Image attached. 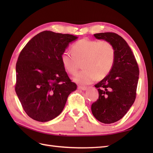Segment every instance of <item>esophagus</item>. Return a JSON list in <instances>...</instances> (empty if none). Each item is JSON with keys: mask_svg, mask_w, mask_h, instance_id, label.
Segmentation results:
<instances>
[{"mask_svg": "<svg viewBox=\"0 0 153 153\" xmlns=\"http://www.w3.org/2000/svg\"><path fill=\"white\" fill-rule=\"evenodd\" d=\"M77 89H79V90L85 91V90L87 89V87H83V86H78V87H77Z\"/></svg>", "mask_w": 153, "mask_h": 153, "instance_id": "esophagus-1", "label": "esophagus"}]
</instances>
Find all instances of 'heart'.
<instances>
[{"label":"heart","instance_id":"heart-1","mask_svg":"<svg viewBox=\"0 0 153 153\" xmlns=\"http://www.w3.org/2000/svg\"><path fill=\"white\" fill-rule=\"evenodd\" d=\"M72 53L64 51L61 55L63 66L70 74H75L81 63L84 70L77 74L74 80L80 85H87L97 77L102 79L111 71L116 57L114 47L106 40H91L84 38L71 47Z\"/></svg>","mask_w":153,"mask_h":153}]
</instances>
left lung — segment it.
Wrapping results in <instances>:
<instances>
[{
	"label": "left lung",
	"mask_w": 153,
	"mask_h": 153,
	"mask_svg": "<svg viewBox=\"0 0 153 153\" xmlns=\"http://www.w3.org/2000/svg\"><path fill=\"white\" fill-rule=\"evenodd\" d=\"M97 39L110 42L116 57L109 74L95 85L99 98L91 105L95 118L104 123H112L122 119L134 104L139 79V66L126 41L112 32L94 34Z\"/></svg>",
	"instance_id": "obj_1"
}]
</instances>
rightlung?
Instances as JSON below:
<instances>
[{
	"mask_svg": "<svg viewBox=\"0 0 153 153\" xmlns=\"http://www.w3.org/2000/svg\"><path fill=\"white\" fill-rule=\"evenodd\" d=\"M71 34L44 31L25 45L16 62L15 91L22 108L36 121L45 122L62 111L68 95L76 90L61 61Z\"/></svg>",
	"mask_w": 153,
	"mask_h": 153,
	"instance_id": "add662e5",
	"label": "right lung"
}]
</instances>
